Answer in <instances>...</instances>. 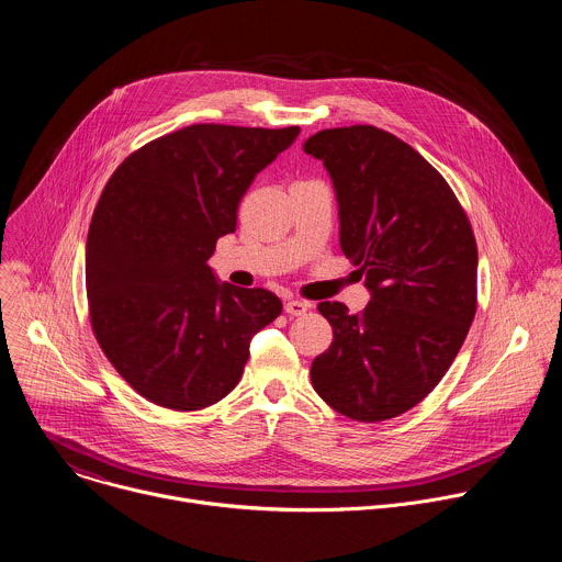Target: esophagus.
<instances>
[{
    "label": "esophagus",
    "instance_id": "esophagus-1",
    "mask_svg": "<svg viewBox=\"0 0 562 562\" xmlns=\"http://www.w3.org/2000/svg\"><path fill=\"white\" fill-rule=\"evenodd\" d=\"M311 308V304L308 302H304V300H289L286 304H284V311L289 313V315H304L306 311Z\"/></svg>",
    "mask_w": 562,
    "mask_h": 562
}]
</instances>
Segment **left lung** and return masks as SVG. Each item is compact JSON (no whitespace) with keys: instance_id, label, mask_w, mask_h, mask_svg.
<instances>
[{"instance_id":"obj_1","label":"left lung","mask_w":562,"mask_h":562,"mask_svg":"<svg viewBox=\"0 0 562 562\" xmlns=\"http://www.w3.org/2000/svg\"><path fill=\"white\" fill-rule=\"evenodd\" d=\"M340 206V247L371 291L360 313L319 302L331 347L311 362L317 395L358 423L416 407L458 356L477 306L471 222L447 180L407 142L369 124L304 142Z\"/></svg>"}]
</instances>
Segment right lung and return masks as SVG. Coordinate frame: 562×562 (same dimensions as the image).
<instances>
[{
	"instance_id": "obj_1",
	"label": "right lung",
	"mask_w": 562,
	"mask_h": 562,
	"mask_svg": "<svg viewBox=\"0 0 562 562\" xmlns=\"http://www.w3.org/2000/svg\"><path fill=\"white\" fill-rule=\"evenodd\" d=\"M297 133L193 124L133 150L106 182L87 239L91 327L148 403L215 405L243 378L254 334L282 313L267 289L217 284L206 260Z\"/></svg>"
}]
</instances>
